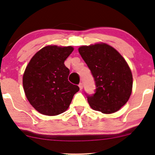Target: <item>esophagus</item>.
I'll return each instance as SVG.
<instances>
[{"mask_svg":"<svg viewBox=\"0 0 155 155\" xmlns=\"http://www.w3.org/2000/svg\"><path fill=\"white\" fill-rule=\"evenodd\" d=\"M78 86H79V87H80V90H83V83H81L79 84V85H78Z\"/></svg>","mask_w":155,"mask_h":155,"instance_id":"34e87169","label":"esophagus"}]
</instances>
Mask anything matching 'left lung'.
Masks as SVG:
<instances>
[{
    "instance_id": "left-lung-1",
    "label": "left lung",
    "mask_w": 155,
    "mask_h": 155,
    "mask_svg": "<svg viewBox=\"0 0 155 155\" xmlns=\"http://www.w3.org/2000/svg\"><path fill=\"white\" fill-rule=\"evenodd\" d=\"M78 51L95 82V93L86 94L90 106L103 114L116 112L127 104L132 91V74L127 62L105 43L82 46Z\"/></svg>"
}]
</instances>
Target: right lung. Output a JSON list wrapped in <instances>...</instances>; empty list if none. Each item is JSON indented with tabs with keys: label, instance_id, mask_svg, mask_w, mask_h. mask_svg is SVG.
I'll list each match as a JSON object with an SVG mask.
<instances>
[{
	"label": "right lung",
	"instance_id": "obj_1",
	"mask_svg": "<svg viewBox=\"0 0 155 155\" xmlns=\"http://www.w3.org/2000/svg\"><path fill=\"white\" fill-rule=\"evenodd\" d=\"M73 49L71 46H46L28 62L23 86L30 104L40 114L57 116L64 112L80 90L68 81L70 70L64 64Z\"/></svg>",
	"mask_w": 155,
	"mask_h": 155
}]
</instances>
